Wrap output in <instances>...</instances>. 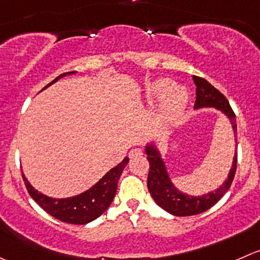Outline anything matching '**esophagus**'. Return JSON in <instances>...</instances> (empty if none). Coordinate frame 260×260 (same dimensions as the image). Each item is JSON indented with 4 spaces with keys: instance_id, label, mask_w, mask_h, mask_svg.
<instances>
[{
    "instance_id": "34e87169",
    "label": "esophagus",
    "mask_w": 260,
    "mask_h": 260,
    "mask_svg": "<svg viewBox=\"0 0 260 260\" xmlns=\"http://www.w3.org/2000/svg\"><path fill=\"white\" fill-rule=\"evenodd\" d=\"M141 155H143V152H142V150H141V148H133V150L129 152V157L131 158L137 157V156H141Z\"/></svg>"
}]
</instances>
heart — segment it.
Returning a JSON list of instances; mask_svg holds the SVG:
<instances>
[{
    "mask_svg": "<svg viewBox=\"0 0 260 260\" xmlns=\"http://www.w3.org/2000/svg\"><path fill=\"white\" fill-rule=\"evenodd\" d=\"M146 98L151 105L161 103L158 119L164 124H174L183 115L188 103V92L183 87H174L169 79H160L146 87Z\"/></svg>",
    "mask_w": 260,
    "mask_h": 260,
    "instance_id": "b5f03b06",
    "label": "heart"
}]
</instances>
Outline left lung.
Wrapping results in <instances>:
<instances>
[{"label":"left lung","instance_id":"8db88e82","mask_svg":"<svg viewBox=\"0 0 260 260\" xmlns=\"http://www.w3.org/2000/svg\"><path fill=\"white\" fill-rule=\"evenodd\" d=\"M193 81L197 86L194 108L196 109H200V108H216L220 112H222L230 119L236 137L235 113L231 109L229 100L216 87H213L207 80L202 79V77L193 76ZM235 142L238 143L236 138ZM146 153H147V160L150 162V170H148L147 176L148 191L152 196L153 201L162 210H165L166 212L171 213L174 216H193L210 210L230 189L236 173V165H238V152H235L233 166H231V170L225 183L220 188L216 189L215 191H211V193L201 196V197H194V196L181 193L178 188L174 186L170 178H169L165 164L161 158L160 152H158L155 146H146Z\"/></svg>","mask_w":260,"mask_h":260}]
</instances>
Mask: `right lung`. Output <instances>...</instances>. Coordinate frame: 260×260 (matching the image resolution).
<instances>
[{
  "label": "right lung",
  "instance_id": "right-lung-1",
  "mask_svg": "<svg viewBox=\"0 0 260 260\" xmlns=\"http://www.w3.org/2000/svg\"><path fill=\"white\" fill-rule=\"evenodd\" d=\"M72 74H75V71L59 75L57 79L53 80L45 87L52 85L53 82L58 81L60 77ZM128 161H129V158L125 157L122 162L118 164L110 171H108L89 190L84 191V193L79 194V196H75V197L63 198V200H55V198L47 197L44 194L35 190L30 185V183L25 178V175H22V179H24L25 186H26L27 191H29L30 197L45 212L49 213L50 216H53L57 220L62 221V222L75 223V225H85V223H89L91 221H94L95 218L102 216L108 210L110 203L114 200L115 191H117L118 186V180H119L120 175L123 173V169L125 168Z\"/></svg>",
  "mask_w": 260,
  "mask_h": 260
}]
</instances>
